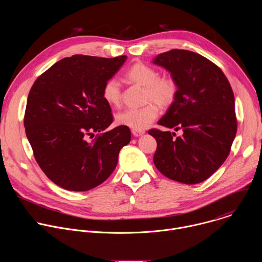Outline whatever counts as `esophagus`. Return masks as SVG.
I'll list each match as a JSON object with an SVG mask.
<instances>
[{
	"label": "esophagus",
	"instance_id": "34e87169",
	"mask_svg": "<svg viewBox=\"0 0 262 262\" xmlns=\"http://www.w3.org/2000/svg\"><path fill=\"white\" fill-rule=\"evenodd\" d=\"M132 134H133L135 137H141V136H143V135L145 134V132H144V130H136V129H133V130H132Z\"/></svg>",
	"mask_w": 262,
	"mask_h": 262
}]
</instances>
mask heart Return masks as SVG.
<instances>
[{"instance_id": "1", "label": "heart", "mask_w": 262, "mask_h": 262, "mask_svg": "<svg viewBox=\"0 0 262 262\" xmlns=\"http://www.w3.org/2000/svg\"><path fill=\"white\" fill-rule=\"evenodd\" d=\"M124 78L134 84L145 87V100H154L160 105L171 104L176 96L177 86L172 79L159 78V73L152 67L143 63H136L124 73ZM102 97L111 105H117L121 99L120 84L115 79H110L102 87ZM148 102L141 107L126 108L116 115V122L136 130H143L151 124L159 115V106Z\"/></svg>"}]
</instances>
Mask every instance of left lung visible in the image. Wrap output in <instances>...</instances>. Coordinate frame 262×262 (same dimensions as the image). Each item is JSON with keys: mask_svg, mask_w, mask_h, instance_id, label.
Segmentation results:
<instances>
[{"mask_svg": "<svg viewBox=\"0 0 262 262\" xmlns=\"http://www.w3.org/2000/svg\"><path fill=\"white\" fill-rule=\"evenodd\" d=\"M154 64L170 72L177 86L174 101L158 124L175 133L150 129L158 143L154 162L166 177L196 184L211 176L226 161L236 135L235 102L223 71L194 52L171 50Z\"/></svg>", "mask_w": 262, "mask_h": 262, "instance_id": "left-lung-1", "label": "left lung"}]
</instances>
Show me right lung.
<instances>
[{"instance_id": "obj_1", "label": "right lung", "mask_w": 262, "mask_h": 262, "mask_svg": "<svg viewBox=\"0 0 262 262\" xmlns=\"http://www.w3.org/2000/svg\"><path fill=\"white\" fill-rule=\"evenodd\" d=\"M74 55L64 58L32 86L24 125L36 162L61 188L85 192L113 173L130 130L113 122L102 87L126 61ZM98 133L93 141L88 138Z\"/></svg>"}]
</instances>
